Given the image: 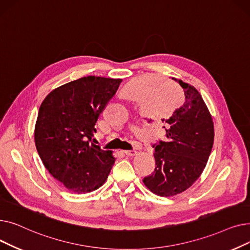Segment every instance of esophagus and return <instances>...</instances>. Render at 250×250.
<instances>
[{"instance_id": "34e87169", "label": "esophagus", "mask_w": 250, "mask_h": 250, "mask_svg": "<svg viewBox=\"0 0 250 250\" xmlns=\"http://www.w3.org/2000/svg\"><path fill=\"white\" fill-rule=\"evenodd\" d=\"M126 156H136L138 154V152L136 150H128V151H125L124 152Z\"/></svg>"}]
</instances>
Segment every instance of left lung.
Segmentation results:
<instances>
[{"label": "left lung", "mask_w": 250, "mask_h": 250, "mask_svg": "<svg viewBox=\"0 0 250 250\" xmlns=\"http://www.w3.org/2000/svg\"><path fill=\"white\" fill-rule=\"evenodd\" d=\"M185 91V100L165 124L167 142L154 146L156 167L144 178L153 193L172 196L189 188L208 160L214 144V123L200 92L192 85L172 78Z\"/></svg>", "instance_id": "left-lung-1"}]
</instances>
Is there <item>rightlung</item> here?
<instances>
[{
	"label": "right lung",
	"mask_w": 250,
	"mask_h": 250,
	"mask_svg": "<svg viewBox=\"0 0 250 250\" xmlns=\"http://www.w3.org/2000/svg\"><path fill=\"white\" fill-rule=\"evenodd\" d=\"M122 79L88 76L52 90L39 107L35 147L48 172L74 193H87L106 181L115 158L93 142L100 113Z\"/></svg>",
	"instance_id": "add662e5"
}]
</instances>
